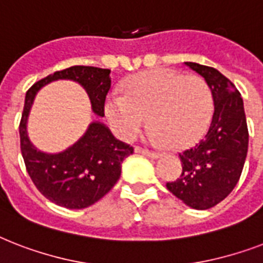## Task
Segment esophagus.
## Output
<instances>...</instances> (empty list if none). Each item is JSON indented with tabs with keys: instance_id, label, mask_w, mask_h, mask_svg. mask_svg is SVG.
I'll list each match as a JSON object with an SVG mask.
<instances>
[{
	"instance_id": "esophagus-1",
	"label": "esophagus",
	"mask_w": 263,
	"mask_h": 263,
	"mask_svg": "<svg viewBox=\"0 0 263 263\" xmlns=\"http://www.w3.org/2000/svg\"><path fill=\"white\" fill-rule=\"evenodd\" d=\"M135 152L139 153V154H143V156L148 157V158H153V160H157V158H160L161 154L160 153H154V152H148L146 148H140V147H135Z\"/></svg>"
}]
</instances>
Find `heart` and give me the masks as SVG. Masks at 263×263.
<instances>
[{
	"instance_id": "1",
	"label": "heart",
	"mask_w": 263,
	"mask_h": 263,
	"mask_svg": "<svg viewBox=\"0 0 263 263\" xmlns=\"http://www.w3.org/2000/svg\"><path fill=\"white\" fill-rule=\"evenodd\" d=\"M123 95H110L105 115L117 135L134 140L148 121L152 139L185 148L203 135L213 116L212 90L203 78L172 69H154L132 76Z\"/></svg>"
}]
</instances>
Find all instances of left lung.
<instances>
[{
	"instance_id": "left-lung-1",
	"label": "left lung",
	"mask_w": 263,
	"mask_h": 263,
	"mask_svg": "<svg viewBox=\"0 0 263 263\" xmlns=\"http://www.w3.org/2000/svg\"><path fill=\"white\" fill-rule=\"evenodd\" d=\"M212 90L214 113L208 134L180 154L183 172L166 188L184 203L206 210L232 192L240 179L249 150V129L240 92L216 68L185 63Z\"/></svg>"
}]
</instances>
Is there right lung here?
<instances>
[{
  "label": "right lung",
  "mask_w": 263,
  "mask_h": 263,
  "mask_svg": "<svg viewBox=\"0 0 263 263\" xmlns=\"http://www.w3.org/2000/svg\"><path fill=\"white\" fill-rule=\"evenodd\" d=\"M54 80H73L88 94L95 115L103 117L105 99L110 90V69L95 67L67 68L39 80L27 91L18 125L20 148L27 172L39 192L67 209H84L110 191L121 175V164L134 153L129 144L116 139L101 121H92L71 147L61 153L41 152L30 142L27 121L38 91Z\"/></svg>",
  "instance_id": "1"
}]
</instances>
